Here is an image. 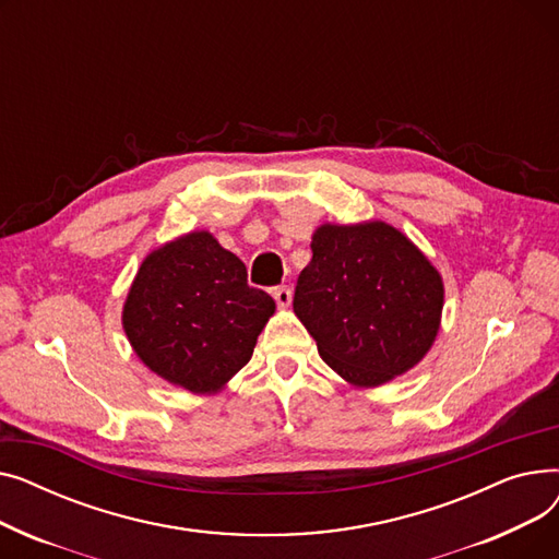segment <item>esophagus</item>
I'll list each match as a JSON object with an SVG mask.
<instances>
[{
  "instance_id": "esophagus-1",
  "label": "esophagus",
  "mask_w": 559,
  "mask_h": 559,
  "mask_svg": "<svg viewBox=\"0 0 559 559\" xmlns=\"http://www.w3.org/2000/svg\"><path fill=\"white\" fill-rule=\"evenodd\" d=\"M272 297L276 299L278 308H287L292 304V289L287 285H278L272 289Z\"/></svg>"
}]
</instances>
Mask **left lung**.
Returning <instances> with one entry per match:
<instances>
[{
    "mask_svg": "<svg viewBox=\"0 0 559 559\" xmlns=\"http://www.w3.org/2000/svg\"><path fill=\"white\" fill-rule=\"evenodd\" d=\"M310 249L292 306L321 360L360 388L413 369L444 306L442 276L428 258L385 222L324 224Z\"/></svg>",
    "mask_w": 559,
    "mask_h": 559,
    "instance_id": "1",
    "label": "left lung"
}]
</instances>
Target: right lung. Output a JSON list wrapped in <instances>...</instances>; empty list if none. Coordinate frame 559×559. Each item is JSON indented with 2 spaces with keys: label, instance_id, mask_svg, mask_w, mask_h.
<instances>
[{
  "label": "right lung",
  "instance_id": "obj_1",
  "mask_svg": "<svg viewBox=\"0 0 559 559\" xmlns=\"http://www.w3.org/2000/svg\"><path fill=\"white\" fill-rule=\"evenodd\" d=\"M276 304L211 233H188L144 258L122 324L140 360L194 394L217 392L253 354Z\"/></svg>",
  "mask_w": 559,
  "mask_h": 559
}]
</instances>
